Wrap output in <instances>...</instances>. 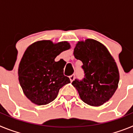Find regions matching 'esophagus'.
I'll list each match as a JSON object with an SVG mask.
<instances>
[{"label": "esophagus", "mask_w": 133, "mask_h": 133, "mask_svg": "<svg viewBox=\"0 0 133 133\" xmlns=\"http://www.w3.org/2000/svg\"><path fill=\"white\" fill-rule=\"evenodd\" d=\"M75 75H70V77H69V78H70V82H72V81H74V79H75Z\"/></svg>", "instance_id": "esophagus-1"}]
</instances>
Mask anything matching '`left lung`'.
<instances>
[{"instance_id": "obj_1", "label": "left lung", "mask_w": 133, "mask_h": 133, "mask_svg": "<svg viewBox=\"0 0 133 133\" xmlns=\"http://www.w3.org/2000/svg\"><path fill=\"white\" fill-rule=\"evenodd\" d=\"M74 56L82 61L84 77L72 83L81 100L89 105L101 106L115 92L119 81L117 63L105 46L93 39L79 41Z\"/></svg>"}]
</instances>
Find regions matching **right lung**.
<instances>
[{"instance_id":"add662e5","label":"right lung","mask_w":133,"mask_h":133,"mask_svg":"<svg viewBox=\"0 0 133 133\" xmlns=\"http://www.w3.org/2000/svg\"><path fill=\"white\" fill-rule=\"evenodd\" d=\"M70 48L66 41L53 43L50 41L35 42L27 48L18 66V81L26 97L37 105L52 102L59 89L70 83L64 76V64L55 58Z\"/></svg>"}]
</instances>
